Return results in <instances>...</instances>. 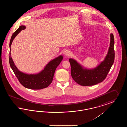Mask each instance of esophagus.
<instances>
[{"mask_svg": "<svg viewBox=\"0 0 127 127\" xmlns=\"http://www.w3.org/2000/svg\"><path fill=\"white\" fill-rule=\"evenodd\" d=\"M64 54L66 56H69V55L70 54V52L68 50H66L65 51Z\"/></svg>", "mask_w": 127, "mask_h": 127, "instance_id": "esophagus-1", "label": "esophagus"}]
</instances>
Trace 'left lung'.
Masks as SVG:
<instances>
[{
    "mask_svg": "<svg viewBox=\"0 0 127 127\" xmlns=\"http://www.w3.org/2000/svg\"><path fill=\"white\" fill-rule=\"evenodd\" d=\"M110 36V42L108 53L105 60L95 68L90 70L83 69L75 60L71 59L69 60L71 76L78 84L84 86H92L102 82L106 79L115 58L114 36L111 34Z\"/></svg>",
    "mask_w": 127,
    "mask_h": 127,
    "instance_id": "1",
    "label": "left lung"
}]
</instances>
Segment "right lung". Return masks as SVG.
<instances>
[{
  "label": "right lung",
  "instance_id": "1",
  "mask_svg": "<svg viewBox=\"0 0 127 127\" xmlns=\"http://www.w3.org/2000/svg\"><path fill=\"white\" fill-rule=\"evenodd\" d=\"M25 28L24 26H20L11 36L9 43V64L18 81L24 87L32 90H41L48 87L52 82L56 69L62 60L63 57L61 56L49 62L44 70L37 74L29 75L19 71L11 58L10 47L14 38Z\"/></svg>",
  "mask_w": 127,
  "mask_h": 127
}]
</instances>
